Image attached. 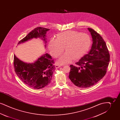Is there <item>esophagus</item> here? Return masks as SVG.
Wrapping results in <instances>:
<instances>
[{
    "mask_svg": "<svg viewBox=\"0 0 120 120\" xmlns=\"http://www.w3.org/2000/svg\"><path fill=\"white\" fill-rule=\"evenodd\" d=\"M55 67L56 68H60L61 67H62V65H59V64H55Z\"/></svg>",
    "mask_w": 120,
    "mask_h": 120,
    "instance_id": "1",
    "label": "esophagus"
}]
</instances>
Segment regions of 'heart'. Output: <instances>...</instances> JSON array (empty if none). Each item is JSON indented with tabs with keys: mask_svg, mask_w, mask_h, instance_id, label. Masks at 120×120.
<instances>
[{
	"mask_svg": "<svg viewBox=\"0 0 120 120\" xmlns=\"http://www.w3.org/2000/svg\"><path fill=\"white\" fill-rule=\"evenodd\" d=\"M91 45V40L88 34L69 30L58 34L56 39L51 38L48 43V49L52 57H57L62 53L65 47L67 52L57 60L58 63L64 64L74 58L82 57L90 49Z\"/></svg>",
	"mask_w": 120,
	"mask_h": 120,
	"instance_id": "obj_1",
	"label": "heart"
}]
</instances>
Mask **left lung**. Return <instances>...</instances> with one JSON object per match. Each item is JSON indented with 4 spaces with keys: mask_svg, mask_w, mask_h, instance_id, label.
Returning a JSON list of instances; mask_svg holds the SVG:
<instances>
[{
    "mask_svg": "<svg viewBox=\"0 0 120 120\" xmlns=\"http://www.w3.org/2000/svg\"><path fill=\"white\" fill-rule=\"evenodd\" d=\"M93 44L88 53L70 65L69 78L75 86L88 88L94 86L105 75L110 61V54L105 42L101 36L91 28Z\"/></svg>",
    "mask_w": 120,
    "mask_h": 120,
    "instance_id": "obj_1",
    "label": "left lung"
}]
</instances>
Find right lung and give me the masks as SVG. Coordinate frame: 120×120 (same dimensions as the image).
Masks as SVG:
<instances>
[{"label":"right lung","mask_w":120,"mask_h":120,"mask_svg":"<svg viewBox=\"0 0 120 120\" xmlns=\"http://www.w3.org/2000/svg\"><path fill=\"white\" fill-rule=\"evenodd\" d=\"M49 29L39 27L34 28L25 37L20 40L18 45L32 39L38 38L43 40L46 47V33ZM48 53L43 54L34 63L24 62L14 54V67L18 77L29 87L34 89H40L49 85L53 72L55 69L53 61Z\"/></svg>","instance_id":"1"}]
</instances>
